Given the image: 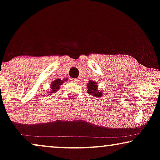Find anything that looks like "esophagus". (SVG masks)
<instances>
[{
	"label": "esophagus",
	"instance_id": "esophagus-1",
	"mask_svg": "<svg viewBox=\"0 0 160 160\" xmlns=\"http://www.w3.org/2000/svg\"><path fill=\"white\" fill-rule=\"evenodd\" d=\"M73 81H74V82H75L76 83H78V82H79V80H78V78H75V79H73Z\"/></svg>",
	"mask_w": 160,
	"mask_h": 160
}]
</instances>
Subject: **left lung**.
Segmentation results:
<instances>
[{
  "mask_svg": "<svg viewBox=\"0 0 160 160\" xmlns=\"http://www.w3.org/2000/svg\"><path fill=\"white\" fill-rule=\"evenodd\" d=\"M87 92L89 95H92L95 97H99L102 95L100 92L98 91V83H96L94 81H89V83L87 85Z\"/></svg>",
  "mask_w": 160,
  "mask_h": 160,
  "instance_id": "1",
  "label": "left lung"
}]
</instances>
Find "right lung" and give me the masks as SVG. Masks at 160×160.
Masks as SVG:
<instances>
[{
  "instance_id": "1",
  "label": "right lung",
  "mask_w": 160,
  "mask_h": 160,
  "mask_svg": "<svg viewBox=\"0 0 160 160\" xmlns=\"http://www.w3.org/2000/svg\"><path fill=\"white\" fill-rule=\"evenodd\" d=\"M63 82H64V81H61L60 79H59V78L54 80V82H52L51 84V93L56 92L58 90V89H60V86L61 84H62Z\"/></svg>"
}]
</instances>
